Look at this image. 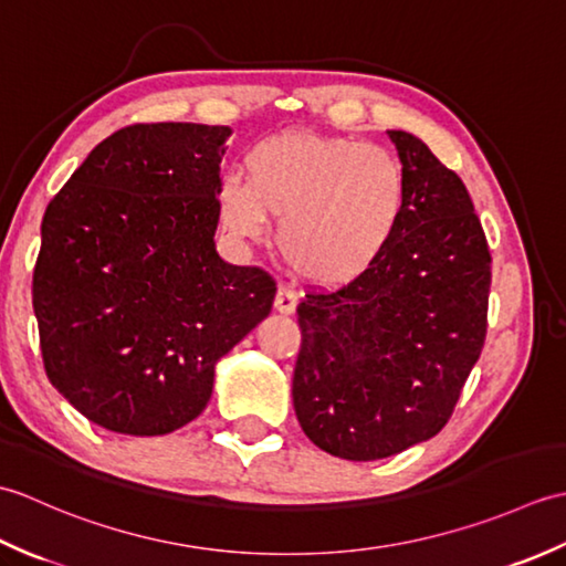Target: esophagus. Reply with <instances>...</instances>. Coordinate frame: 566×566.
<instances>
[{"label": "esophagus", "instance_id": "34e87169", "mask_svg": "<svg viewBox=\"0 0 566 566\" xmlns=\"http://www.w3.org/2000/svg\"><path fill=\"white\" fill-rule=\"evenodd\" d=\"M296 304H298V298H296V294H294L292 290H286V286H280V290H276V296H274V308L280 311V314H284V316L294 314V311H296Z\"/></svg>", "mask_w": 566, "mask_h": 566}]
</instances>
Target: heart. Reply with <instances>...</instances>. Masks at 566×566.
<instances>
[{"instance_id":"b5f03b06","label":"heart","mask_w":566,"mask_h":566,"mask_svg":"<svg viewBox=\"0 0 566 566\" xmlns=\"http://www.w3.org/2000/svg\"><path fill=\"white\" fill-rule=\"evenodd\" d=\"M408 207L401 160L381 146L314 130H282L245 155V177L226 175L219 216L235 240L276 245L304 282L345 286L387 252Z\"/></svg>"}]
</instances>
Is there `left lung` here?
Wrapping results in <instances>:
<instances>
[{"mask_svg": "<svg viewBox=\"0 0 566 566\" xmlns=\"http://www.w3.org/2000/svg\"><path fill=\"white\" fill-rule=\"evenodd\" d=\"M387 134L408 179L399 233L359 280L296 308V418L353 462L438 436L486 338L491 252L469 191L423 140Z\"/></svg>", "mask_w": 566, "mask_h": 566, "instance_id": "left-lung-1", "label": "left lung"}]
</instances>
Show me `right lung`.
<instances>
[{"mask_svg":"<svg viewBox=\"0 0 566 566\" xmlns=\"http://www.w3.org/2000/svg\"><path fill=\"white\" fill-rule=\"evenodd\" d=\"M228 126L134 124L51 199L33 270L45 375L122 436L207 408L216 363L268 318L276 286L216 252Z\"/></svg>","mask_w":566,"mask_h":566,"instance_id":"add662e5","label":"right lung"}]
</instances>
